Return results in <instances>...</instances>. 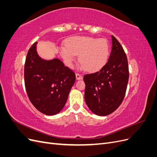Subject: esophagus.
<instances>
[{"instance_id":"esophagus-1","label":"esophagus","mask_w":157,"mask_h":157,"mask_svg":"<svg viewBox=\"0 0 157 157\" xmlns=\"http://www.w3.org/2000/svg\"><path fill=\"white\" fill-rule=\"evenodd\" d=\"M76 78H77V80H80V79H82V75H81V74H80V73H76Z\"/></svg>"}]
</instances>
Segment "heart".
<instances>
[{
  "mask_svg": "<svg viewBox=\"0 0 157 157\" xmlns=\"http://www.w3.org/2000/svg\"><path fill=\"white\" fill-rule=\"evenodd\" d=\"M66 48L61 49V54L65 62L71 66L75 56L89 72H96L107 63L110 53L109 42L105 39L90 36H73L65 42Z\"/></svg>",
  "mask_w": 157,
  "mask_h": 157,
  "instance_id": "heart-1",
  "label": "heart"
}]
</instances>
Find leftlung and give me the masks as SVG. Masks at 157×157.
<instances>
[{"mask_svg": "<svg viewBox=\"0 0 157 157\" xmlns=\"http://www.w3.org/2000/svg\"><path fill=\"white\" fill-rule=\"evenodd\" d=\"M112 37V49L107 63L99 71L84 76V99L94 114L106 116L120 106L129 78L126 55L120 42Z\"/></svg>", "mask_w": 157, "mask_h": 157, "instance_id": "obj_1", "label": "left lung"}]
</instances>
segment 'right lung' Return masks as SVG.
I'll list each match as a JSON object with an SVG mask.
<instances>
[{
  "label": "right lung",
  "mask_w": 157,
  "mask_h": 157,
  "mask_svg": "<svg viewBox=\"0 0 157 157\" xmlns=\"http://www.w3.org/2000/svg\"><path fill=\"white\" fill-rule=\"evenodd\" d=\"M36 43L35 42L28 51L25 62L26 92L38 111L54 115L65 106L75 82V74L59 59H41L36 53Z\"/></svg>",
  "instance_id": "obj_1"
}]
</instances>
